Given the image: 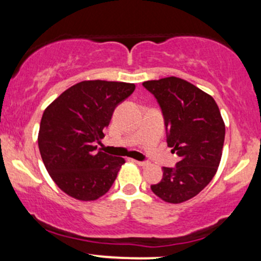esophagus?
Segmentation results:
<instances>
[{"label": "esophagus", "instance_id": "obj_1", "mask_svg": "<svg viewBox=\"0 0 261 261\" xmlns=\"http://www.w3.org/2000/svg\"><path fill=\"white\" fill-rule=\"evenodd\" d=\"M135 163L136 164H139V166H141V167H146V166H148V162H143V161H134Z\"/></svg>", "mask_w": 261, "mask_h": 261}]
</instances>
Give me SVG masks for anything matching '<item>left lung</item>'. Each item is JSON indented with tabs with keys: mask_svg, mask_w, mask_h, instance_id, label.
Segmentation results:
<instances>
[{
	"mask_svg": "<svg viewBox=\"0 0 261 261\" xmlns=\"http://www.w3.org/2000/svg\"><path fill=\"white\" fill-rule=\"evenodd\" d=\"M142 86L157 100L166 126L167 142L179 162L163 167L152 191L170 203H180L202 190L216 174L226 127L216 101L187 81L167 77Z\"/></svg>",
	"mask_w": 261,
	"mask_h": 261,
	"instance_id": "obj_1",
	"label": "left lung"
}]
</instances>
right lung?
<instances>
[{"mask_svg": "<svg viewBox=\"0 0 261 261\" xmlns=\"http://www.w3.org/2000/svg\"><path fill=\"white\" fill-rule=\"evenodd\" d=\"M134 91V83L83 81L45 109L39 151L53 180L67 195L91 201L112 188L125 160L104 153L95 143H100L115 108Z\"/></svg>", "mask_w": 261, "mask_h": 261, "instance_id": "right-lung-1", "label": "right lung"}]
</instances>
